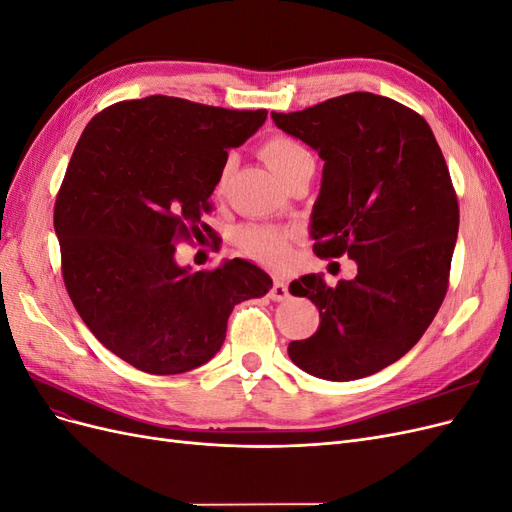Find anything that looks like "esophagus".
<instances>
[{"label":"esophagus","instance_id":"34e87169","mask_svg":"<svg viewBox=\"0 0 512 512\" xmlns=\"http://www.w3.org/2000/svg\"><path fill=\"white\" fill-rule=\"evenodd\" d=\"M288 284L284 282V280H275L273 282V288H271V292H269V297L273 299V301H286L288 299Z\"/></svg>","mask_w":512,"mask_h":512}]
</instances>
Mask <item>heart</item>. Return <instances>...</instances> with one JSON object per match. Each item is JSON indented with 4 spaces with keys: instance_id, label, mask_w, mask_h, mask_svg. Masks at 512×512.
Wrapping results in <instances>:
<instances>
[{
    "instance_id": "1",
    "label": "heart",
    "mask_w": 512,
    "mask_h": 512,
    "mask_svg": "<svg viewBox=\"0 0 512 512\" xmlns=\"http://www.w3.org/2000/svg\"><path fill=\"white\" fill-rule=\"evenodd\" d=\"M262 156L269 162L273 168V173L286 181L290 173H294L301 164L312 162V153L307 151L305 145L299 141H294L290 136H275L271 141L262 147ZM228 175V166H224L222 177L218 188H222ZM239 241L247 250V254H252L256 260L265 262V265H282V262L288 258V241H290V232L282 228H273V226H245L239 232Z\"/></svg>"
}]
</instances>
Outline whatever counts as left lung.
I'll use <instances>...</instances> for the list:
<instances>
[{
	"label": "left lung",
	"mask_w": 512,
	"mask_h": 512,
	"mask_svg": "<svg viewBox=\"0 0 512 512\" xmlns=\"http://www.w3.org/2000/svg\"><path fill=\"white\" fill-rule=\"evenodd\" d=\"M271 119L324 160L314 252L346 254L359 271L335 288L316 273L290 284L320 312L290 359L333 382L376 374L423 337L448 288L459 205L436 136L412 108L369 91Z\"/></svg>",
	"instance_id": "left-lung-1"
}]
</instances>
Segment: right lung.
Listing matches in <instances>:
<instances>
[{
  "label": "right lung",
  "mask_w": 512,
  "mask_h": 512,
  "mask_svg": "<svg viewBox=\"0 0 512 512\" xmlns=\"http://www.w3.org/2000/svg\"><path fill=\"white\" fill-rule=\"evenodd\" d=\"M267 111H228L170 96L117 102L87 123L55 200L61 273L98 342L132 367L183 374L213 359L232 307L265 297L254 262L192 271L177 241L198 239L228 149Z\"/></svg>",
  "instance_id": "obj_1"
}]
</instances>
